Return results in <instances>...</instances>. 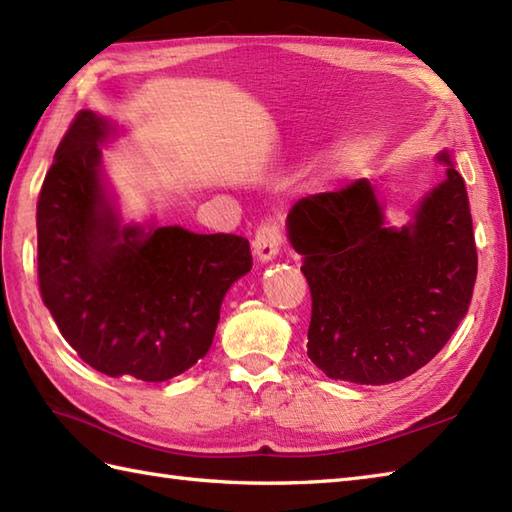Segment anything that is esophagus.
Instances as JSON below:
<instances>
[{
  "mask_svg": "<svg viewBox=\"0 0 512 512\" xmlns=\"http://www.w3.org/2000/svg\"><path fill=\"white\" fill-rule=\"evenodd\" d=\"M281 242H283V237H281L279 224L272 222V220H266V222H261L257 231H255L253 251H255L259 261H270V259L277 257Z\"/></svg>",
  "mask_w": 512,
  "mask_h": 512,
  "instance_id": "obj_1",
  "label": "esophagus"
}]
</instances>
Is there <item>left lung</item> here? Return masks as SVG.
<instances>
[{
	"label": "left lung",
	"mask_w": 512,
	"mask_h": 512,
	"mask_svg": "<svg viewBox=\"0 0 512 512\" xmlns=\"http://www.w3.org/2000/svg\"><path fill=\"white\" fill-rule=\"evenodd\" d=\"M438 159L449 163L447 152ZM288 235L312 292L307 355L331 379L379 386L408 377L469 310L478 251L454 168L401 231L384 227L373 187L360 178L301 198Z\"/></svg>",
	"instance_id": "obj_1"
}]
</instances>
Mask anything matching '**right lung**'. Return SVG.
I'll list each match as a JSON object with an SVG mask.
<instances>
[{
    "instance_id": "1",
    "label": "right lung",
    "mask_w": 512,
    "mask_h": 512,
    "mask_svg": "<svg viewBox=\"0 0 512 512\" xmlns=\"http://www.w3.org/2000/svg\"><path fill=\"white\" fill-rule=\"evenodd\" d=\"M102 117L80 111L37 202L39 290L61 336L109 377L168 382L205 358L248 240L181 227H120L98 178Z\"/></svg>"
}]
</instances>
